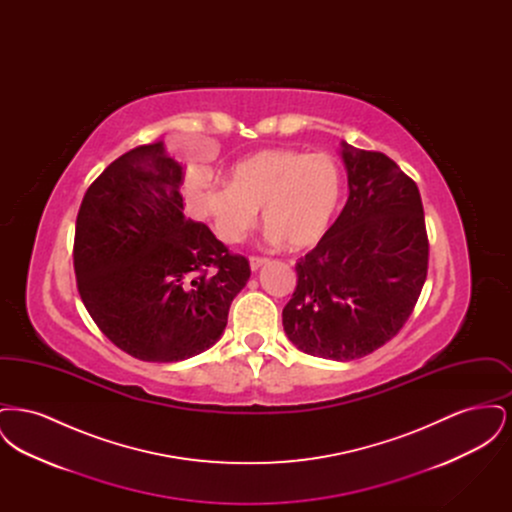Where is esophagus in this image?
I'll list each match as a JSON object with an SVG mask.
<instances>
[{"label":"esophagus","mask_w":512,"mask_h":512,"mask_svg":"<svg viewBox=\"0 0 512 512\" xmlns=\"http://www.w3.org/2000/svg\"><path fill=\"white\" fill-rule=\"evenodd\" d=\"M268 259L265 257H251L249 259V267L251 270H259V268L263 267V265H267Z\"/></svg>","instance_id":"esophagus-1"}]
</instances>
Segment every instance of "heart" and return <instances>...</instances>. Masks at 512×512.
I'll return each mask as SVG.
<instances>
[{
    "label": "heart",
    "instance_id": "1",
    "mask_svg": "<svg viewBox=\"0 0 512 512\" xmlns=\"http://www.w3.org/2000/svg\"><path fill=\"white\" fill-rule=\"evenodd\" d=\"M340 197L341 172L332 155L265 149L236 163L228 184H211L205 209L228 244L240 242L263 209L270 242L307 249L326 236Z\"/></svg>",
    "mask_w": 512,
    "mask_h": 512
}]
</instances>
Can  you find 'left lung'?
<instances>
[{
    "label": "left lung",
    "instance_id": "8db88e82",
    "mask_svg": "<svg viewBox=\"0 0 512 512\" xmlns=\"http://www.w3.org/2000/svg\"><path fill=\"white\" fill-rule=\"evenodd\" d=\"M349 197L326 236L295 265L282 311L307 355L353 361L390 341L411 317L428 272L420 192L388 155L341 144Z\"/></svg>",
    "mask_w": 512,
    "mask_h": 512
}]
</instances>
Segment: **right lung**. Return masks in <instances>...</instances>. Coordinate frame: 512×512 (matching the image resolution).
<instances>
[{
  "instance_id": "right-lung-1",
  "label": "right lung",
  "mask_w": 512,
  "mask_h": 512,
  "mask_svg": "<svg viewBox=\"0 0 512 512\" xmlns=\"http://www.w3.org/2000/svg\"><path fill=\"white\" fill-rule=\"evenodd\" d=\"M184 167L163 142L115 159L84 194L74 272L84 307L124 353L176 363L215 345L251 268L184 215Z\"/></svg>"
}]
</instances>
